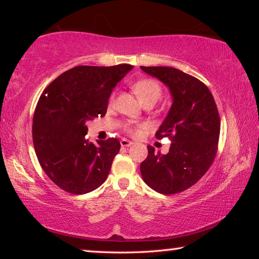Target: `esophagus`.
I'll return each mask as SVG.
<instances>
[{
	"label": "esophagus",
	"instance_id": "obj_1",
	"mask_svg": "<svg viewBox=\"0 0 259 259\" xmlns=\"http://www.w3.org/2000/svg\"><path fill=\"white\" fill-rule=\"evenodd\" d=\"M133 142H130V140H128V139H121V146L122 147H129V146H131L133 145Z\"/></svg>",
	"mask_w": 259,
	"mask_h": 259
}]
</instances>
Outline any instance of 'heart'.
<instances>
[{
  "label": "heart",
  "instance_id": "b5f03b06",
  "mask_svg": "<svg viewBox=\"0 0 259 259\" xmlns=\"http://www.w3.org/2000/svg\"><path fill=\"white\" fill-rule=\"evenodd\" d=\"M133 89L144 105L155 104L163 94L161 84L154 78H142V80L136 81L133 84ZM114 105H115V95L113 94L109 97L108 106L113 107ZM142 129L143 124L140 123H128L124 125V130L131 136H138Z\"/></svg>",
  "mask_w": 259,
  "mask_h": 259
}]
</instances>
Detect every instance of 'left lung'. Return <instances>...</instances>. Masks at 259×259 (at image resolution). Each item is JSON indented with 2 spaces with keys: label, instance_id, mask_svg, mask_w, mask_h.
<instances>
[{
  "label": "left lung",
  "instance_id": "8db88e82",
  "mask_svg": "<svg viewBox=\"0 0 259 259\" xmlns=\"http://www.w3.org/2000/svg\"><path fill=\"white\" fill-rule=\"evenodd\" d=\"M169 87L172 105L155 137H168V154L147 146L140 163L142 177L162 194H176L198 183L208 171L218 150L221 119L211 93L199 78L174 67L140 66Z\"/></svg>",
  "mask_w": 259,
  "mask_h": 259
}]
</instances>
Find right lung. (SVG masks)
Returning <instances> with one entry per match:
<instances>
[{"label": "right lung", "mask_w": 259, "mask_h": 259, "mask_svg": "<svg viewBox=\"0 0 259 259\" xmlns=\"http://www.w3.org/2000/svg\"><path fill=\"white\" fill-rule=\"evenodd\" d=\"M133 66H76L55 78L38 99L33 144L47 176L71 194H84L106 181L120 151L116 138L89 143L87 122L106 114L113 88Z\"/></svg>", "instance_id": "1"}]
</instances>
